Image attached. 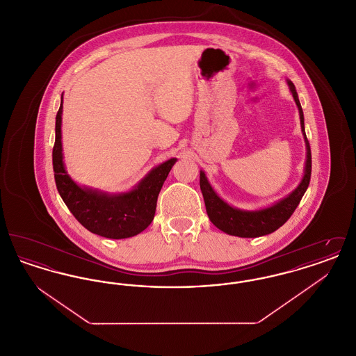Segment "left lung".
Wrapping results in <instances>:
<instances>
[{
	"label": "left lung",
	"mask_w": 356,
	"mask_h": 356,
	"mask_svg": "<svg viewBox=\"0 0 356 356\" xmlns=\"http://www.w3.org/2000/svg\"><path fill=\"white\" fill-rule=\"evenodd\" d=\"M289 90L293 96V100L298 105L299 116H300V125L302 134L305 136V148H307V160H305V176L300 184L295 191H292L287 197L282 199L280 202L273 204L268 208L259 209V211H243L231 207L225 203L222 199L218 196L213 188L208 183L207 176L203 170H200V189L203 193L205 209L208 213L209 220L213 222L220 231L238 237H259L264 236L275 232L280 228L286 221L291 218L295 212L296 207L300 203L303 195L309 184L311 179V148L307 140L305 131V116L303 109L299 102L295 85L292 81L287 80Z\"/></svg>",
	"instance_id": "8db88e82"
}]
</instances>
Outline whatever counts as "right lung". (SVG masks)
<instances>
[{"instance_id": "1", "label": "right lung", "mask_w": 356, "mask_h": 356, "mask_svg": "<svg viewBox=\"0 0 356 356\" xmlns=\"http://www.w3.org/2000/svg\"><path fill=\"white\" fill-rule=\"evenodd\" d=\"M61 105L56 116L53 170L57 191L73 216L92 234L108 238H127L143 232L154 218L160 189L177 159L153 168L137 186L125 193L109 195L76 184L63 161Z\"/></svg>"}]
</instances>
